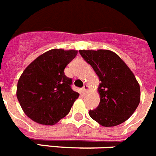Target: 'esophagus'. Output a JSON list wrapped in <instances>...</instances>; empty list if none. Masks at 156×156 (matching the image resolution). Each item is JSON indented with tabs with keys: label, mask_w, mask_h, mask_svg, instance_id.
<instances>
[{
	"label": "esophagus",
	"mask_w": 156,
	"mask_h": 156,
	"mask_svg": "<svg viewBox=\"0 0 156 156\" xmlns=\"http://www.w3.org/2000/svg\"><path fill=\"white\" fill-rule=\"evenodd\" d=\"M88 89H89L88 86H86V85H84V86L82 87V92H83V93H86V91L88 90Z\"/></svg>",
	"instance_id": "esophagus-1"
}]
</instances>
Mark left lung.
Returning <instances> with one entry per match:
<instances>
[{
    "label": "left lung",
    "instance_id": "1",
    "mask_svg": "<svg viewBox=\"0 0 156 156\" xmlns=\"http://www.w3.org/2000/svg\"><path fill=\"white\" fill-rule=\"evenodd\" d=\"M79 53L99 78L100 103L89 115L104 127L118 125L133 115L140 101V88L134 74L116 53L108 50Z\"/></svg>",
    "mask_w": 156,
    "mask_h": 156
}]
</instances>
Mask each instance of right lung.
<instances>
[{"mask_svg":"<svg viewBox=\"0 0 156 156\" xmlns=\"http://www.w3.org/2000/svg\"><path fill=\"white\" fill-rule=\"evenodd\" d=\"M78 51L52 49L27 66L17 83L16 97L23 112L36 123L53 125L69 113L79 94L64 69Z\"/></svg>","mask_w":156,"mask_h":156,"instance_id":"obj_1","label":"right lung"}]
</instances>
